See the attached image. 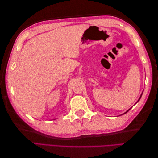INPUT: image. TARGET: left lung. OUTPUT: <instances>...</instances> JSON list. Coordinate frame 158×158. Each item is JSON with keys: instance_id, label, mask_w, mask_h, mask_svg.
Instances as JSON below:
<instances>
[{"instance_id": "8db88e82", "label": "left lung", "mask_w": 158, "mask_h": 158, "mask_svg": "<svg viewBox=\"0 0 158 158\" xmlns=\"http://www.w3.org/2000/svg\"><path fill=\"white\" fill-rule=\"evenodd\" d=\"M140 97H141V96H140ZM140 98H139V100H140ZM139 100H138V101H139ZM129 110H130V109H129ZM128 110H127V111H128ZM127 112H126V113H127ZM125 113H124V114H125Z\"/></svg>"}]
</instances>
